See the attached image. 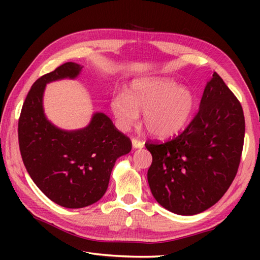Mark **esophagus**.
<instances>
[{"mask_svg":"<svg viewBox=\"0 0 260 260\" xmlns=\"http://www.w3.org/2000/svg\"><path fill=\"white\" fill-rule=\"evenodd\" d=\"M132 144H133L134 149H139V148H143L144 143L142 141H139L138 139H132Z\"/></svg>","mask_w":260,"mask_h":260,"instance_id":"obj_1","label":"esophagus"}]
</instances>
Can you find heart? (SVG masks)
<instances>
[{
    "instance_id": "1",
    "label": "heart",
    "mask_w": 260,
    "mask_h": 260,
    "mask_svg": "<svg viewBox=\"0 0 260 260\" xmlns=\"http://www.w3.org/2000/svg\"><path fill=\"white\" fill-rule=\"evenodd\" d=\"M197 105L193 91L172 79L143 78L131 83L127 93L112 96L110 109L118 127L129 129L143 113L144 129L152 138L171 139L186 128Z\"/></svg>"
}]
</instances>
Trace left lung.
Listing matches in <instances>:
<instances>
[{
	"mask_svg": "<svg viewBox=\"0 0 260 260\" xmlns=\"http://www.w3.org/2000/svg\"><path fill=\"white\" fill-rule=\"evenodd\" d=\"M244 132L241 103L214 72L187 128L164 143H146L152 155L148 182L155 200L181 215L214 205L239 170Z\"/></svg>",
	"mask_w": 260,
	"mask_h": 260,
	"instance_id": "8db88e82",
	"label": "left lung"
}]
</instances>
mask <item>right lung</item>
Masks as SVG:
<instances>
[{
  "label": "right lung",
  "instance_id": "add662e5",
  "mask_svg": "<svg viewBox=\"0 0 260 260\" xmlns=\"http://www.w3.org/2000/svg\"><path fill=\"white\" fill-rule=\"evenodd\" d=\"M82 67L68 61L30 87L18 121L19 149L29 177L48 199L69 209L101 200L107 191L114 162L132 149L129 138L102 112L82 129L64 131L51 124L43 111L47 83L74 79Z\"/></svg>",
  "mask_w": 260,
  "mask_h": 260
}]
</instances>
